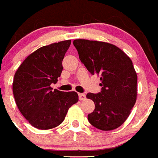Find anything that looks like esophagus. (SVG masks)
Wrapping results in <instances>:
<instances>
[{"mask_svg":"<svg viewBox=\"0 0 158 158\" xmlns=\"http://www.w3.org/2000/svg\"><path fill=\"white\" fill-rule=\"evenodd\" d=\"M79 100H84L85 98H86V94H83V93H79Z\"/></svg>","mask_w":158,"mask_h":158,"instance_id":"1","label":"esophagus"}]
</instances>
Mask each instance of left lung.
I'll return each mask as SVG.
<instances>
[{"label": "left lung", "instance_id": "left-lung-1", "mask_svg": "<svg viewBox=\"0 0 158 158\" xmlns=\"http://www.w3.org/2000/svg\"><path fill=\"white\" fill-rule=\"evenodd\" d=\"M81 62L100 76L101 91L88 93L94 110L89 123L101 130L117 129L127 119L137 99V73L128 56L117 46L101 41L75 40Z\"/></svg>", "mask_w": 158, "mask_h": 158}]
</instances>
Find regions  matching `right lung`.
I'll return each instance as SVG.
<instances>
[{
  "label": "right lung",
  "mask_w": 158,
  "mask_h": 158,
  "mask_svg": "<svg viewBox=\"0 0 158 158\" xmlns=\"http://www.w3.org/2000/svg\"><path fill=\"white\" fill-rule=\"evenodd\" d=\"M71 40L40 48L27 57L15 73L13 91L22 115L40 130H49L63 123L68 109L79 100L75 91L51 87L63 71L62 62Z\"/></svg>",
  "instance_id": "1"
}]
</instances>
